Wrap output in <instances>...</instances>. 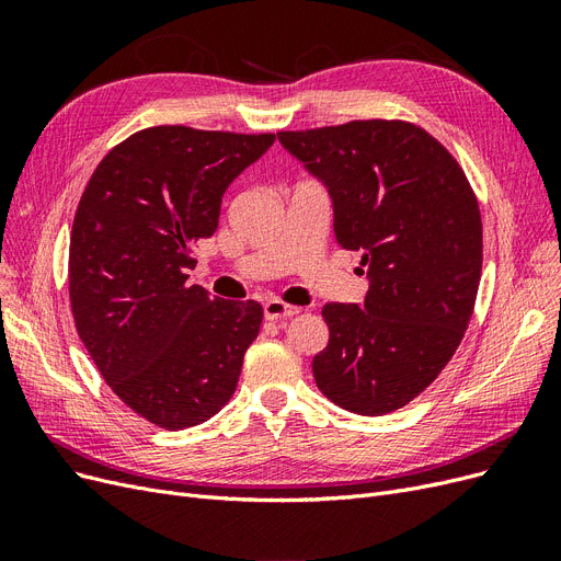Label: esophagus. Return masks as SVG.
<instances>
[{"mask_svg": "<svg viewBox=\"0 0 561 561\" xmlns=\"http://www.w3.org/2000/svg\"><path fill=\"white\" fill-rule=\"evenodd\" d=\"M299 313L297 307H293V304H285L280 299H268L264 301V316L266 320H287L290 316Z\"/></svg>", "mask_w": 561, "mask_h": 561, "instance_id": "1", "label": "esophagus"}]
</instances>
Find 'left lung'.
<instances>
[{"mask_svg":"<svg viewBox=\"0 0 561 561\" xmlns=\"http://www.w3.org/2000/svg\"><path fill=\"white\" fill-rule=\"evenodd\" d=\"M328 184L339 245L363 252L365 307L325 304L330 342L313 358L322 396L363 416L421 396L466 334L482 276L478 196L428 130L402 118L280 130Z\"/></svg>","mask_w":561,"mask_h":561,"instance_id":"obj_1","label":"left lung"}]
</instances>
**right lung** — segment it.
Listing matches in <instances>:
<instances>
[{
  "label": "right lung",
  "instance_id": "right-lung-1",
  "mask_svg": "<svg viewBox=\"0 0 561 561\" xmlns=\"http://www.w3.org/2000/svg\"><path fill=\"white\" fill-rule=\"evenodd\" d=\"M274 140L142 128L107 151L79 198L67 264L77 334L114 396L159 428L222 410L260 334V301L217 299L186 278L229 182Z\"/></svg>",
  "mask_w": 561,
  "mask_h": 561
}]
</instances>
